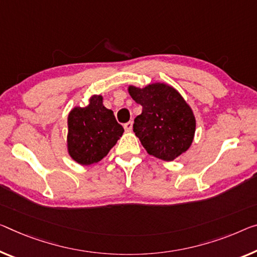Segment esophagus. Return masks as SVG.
<instances>
[{
    "mask_svg": "<svg viewBox=\"0 0 257 257\" xmlns=\"http://www.w3.org/2000/svg\"><path fill=\"white\" fill-rule=\"evenodd\" d=\"M132 127H133V123H132L131 120H130V121H127V123H125V124H124V128L126 130V131H131Z\"/></svg>",
    "mask_w": 257,
    "mask_h": 257,
    "instance_id": "1",
    "label": "esophagus"
}]
</instances>
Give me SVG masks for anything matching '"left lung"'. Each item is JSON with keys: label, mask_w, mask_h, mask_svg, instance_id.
Segmentation results:
<instances>
[{"label": "left lung", "mask_w": 257, "mask_h": 257, "mask_svg": "<svg viewBox=\"0 0 257 257\" xmlns=\"http://www.w3.org/2000/svg\"><path fill=\"white\" fill-rule=\"evenodd\" d=\"M128 93L142 106L133 131L149 155L173 161L186 152L194 138L195 118L183 96L164 84L130 86Z\"/></svg>", "instance_id": "left-lung-1"}]
</instances>
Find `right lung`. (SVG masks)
I'll use <instances>...</instances> for the list:
<instances>
[{"label":"right lung","instance_id":"obj_1","mask_svg":"<svg viewBox=\"0 0 257 257\" xmlns=\"http://www.w3.org/2000/svg\"><path fill=\"white\" fill-rule=\"evenodd\" d=\"M69 154L79 164L97 163L109 153L124 132L111 110L94 95L85 108L71 110L68 118Z\"/></svg>","mask_w":257,"mask_h":257}]
</instances>
